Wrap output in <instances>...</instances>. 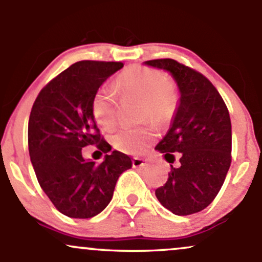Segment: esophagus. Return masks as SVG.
Here are the masks:
<instances>
[{"label": "esophagus", "instance_id": "obj_1", "mask_svg": "<svg viewBox=\"0 0 262 262\" xmlns=\"http://www.w3.org/2000/svg\"><path fill=\"white\" fill-rule=\"evenodd\" d=\"M132 162H133V167H140V169H144V167L148 166V162L139 158H134Z\"/></svg>", "mask_w": 262, "mask_h": 262}]
</instances>
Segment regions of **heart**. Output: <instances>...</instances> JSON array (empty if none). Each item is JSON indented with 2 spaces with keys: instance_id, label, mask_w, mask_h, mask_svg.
I'll return each mask as SVG.
<instances>
[{
  "instance_id": "obj_1",
  "label": "heart",
  "mask_w": 262,
  "mask_h": 262,
  "mask_svg": "<svg viewBox=\"0 0 262 262\" xmlns=\"http://www.w3.org/2000/svg\"><path fill=\"white\" fill-rule=\"evenodd\" d=\"M119 95L125 100L141 101L144 118L155 123L166 122L175 110V87L160 71L146 66H129L118 80ZM118 96L114 90L103 87L92 100V114L97 124L111 129L117 123ZM154 139L149 128H124L112 137L113 146L130 155L143 154Z\"/></svg>"
}]
</instances>
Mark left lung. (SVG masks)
I'll return each mask as SVG.
<instances>
[{"mask_svg": "<svg viewBox=\"0 0 262 262\" xmlns=\"http://www.w3.org/2000/svg\"><path fill=\"white\" fill-rule=\"evenodd\" d=\"M145 65L170 73L180 100L166 135L156 145L172 164L166 183L155 191L162 206L176 215H188L208 207L223 186L231 162V123L223 98L212 82L193 69L172 59Z\"/></svg>", "mask_w": 262, "mask_h": 262, "instance_id": "obj_1", "label": "left lung"}]
</instances>
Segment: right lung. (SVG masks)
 Masks as SVG:
<instances>
[{
    "label": "right lung",
    "mask_w": 262,
    "mask_h": 262,
    "mask_svg": "<svg viewBox=\"0 0 262 262\" xmlns=\"http://www.w3.org/2000/svg\"><path fill=\"white\" fill-rule=\"evenodd\" d=\"M123 68L117 61H77L39 92L28 122L29 156L38 182L55 208L70 218H92L113 197L132 159L101 137L92 100L102 83ZM89 145L106 154L97 165L83 159Z\"/></svg>",
    "instance_id": "1"
}]
</instances>
